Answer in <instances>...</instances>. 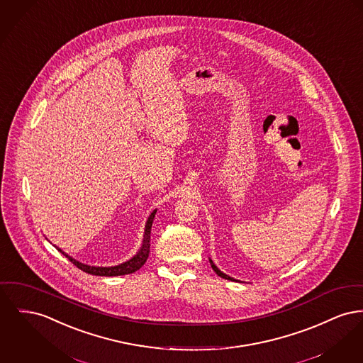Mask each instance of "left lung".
I'll return each mask as SVG.
<instances>
[{
  "mask_svg": "<svg viewBox=\"0 0 363 363\" xmlns=\"http://www.w3.org/2000/svg\"><path fill=\"white\" fill-rule=\"evenodd\" d=\"M210 263H211V267H213V272H215V273H216V274H218V276H219V277L225 278V279H230V281H237V279H235V278L229 277V276H228V274H225V273H222V272H220V270H219V269H218V267H216V266H215V263H213V260H211V259H210Z\"/></svg>",
  "mask_w": 363,
  "mask_h": 363,
  "instance_id": "obj_1",
  "label": "left lung"
}]
</instances>
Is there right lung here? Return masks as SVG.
Returning <instances> with one entry per match:
<instances>
[{"label":"right lung","instance_id":"1","mask_svg":"<svg viewBox=\"0 0 363 363\" xmlns=\"http://www.w3.org/2000/svg\"><path fill=\"white\" fill-rule=\"evenodd\" d=\"M157 213V210H153L150 213L148 219H147V223H145V229H144V238H143V244L138 250V252L133 257H130L126 262L121 263V264H116V266H108V267H101V266H90V264H85L77 259H74L72 256L65 254V251L59 247L57 251H60L63 255L72 262L78 269H81L82 272H85L87 274H91V276H100V277H115V276H125V274H131L137 270H140L144 263L147 262L148 256H150V229H152V223H153V219H155V213Z\"/></svg>","mask_w":363,"mask_h":363}]
</instances>
